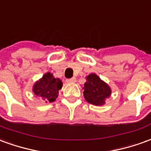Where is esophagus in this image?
<instances>
[{
	"mask_svg": "<svg viewBox=\"0 0 151 151\" xmlns=\"http://www.w3.org/2000/svg\"><path fill=\"white\" fill-rule=\"evenodd\" d=\"M76 78L73 77V78H70V79H67V83H75L76 82Z\"/></svg>",
	"mask_w": 151,
	"mask_h": 151,
	"instance_id": "esophagus-1",
	"label": "esophagus"
}]
</instances>
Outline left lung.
<instances>
[{"label":"left lung","mask_w":151,"mask_h":151,"mask_svg":"<svg viewBox=\"0 0 151 151\" xmlns=\"http://www.w3.org/2000/svg\"><path fill=\"white\" fill-rule=\"evenodd\" d=\"M83 89L84 99L95 106H103L106 103V99L111 95V87L95 73H91L86 76Z\"/></svg>","instance_id":"8db88e82"}]
</instances>
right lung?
Instances as JSON below:
<instances>
[{
	"label": "right lung",
	"mask_w": 151,
	"mask_h": 151,
	"mask_svg": "<svg viewBox=\"0 0 151 151\" xmlns=\"http://www.w3.org/2000/svg\"><path fill=\"white\" fill-rule=\"evenodd\" d=\"M63 87L60 79L55 78L50 72H47L33 84L32 91L45 102H53L58 97V92Z\"/></svg>",
	"instance_id": "1"
}]
</instances>
